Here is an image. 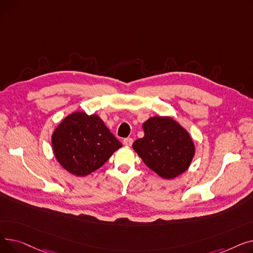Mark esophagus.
Here are the masks:
<instances>
[{"label": "esophagus", "instance_id": "esophagus-1", "mask_svg": "<svg viewBox=\"0 0 253 253\" xmlns=\"http://www.w3.org/2000/svg\"><path fill=\"white\" fill-rule=\"evenodd\" d=\"M132 143H133V139L132 138H125L123 140V144L126 145V147H131Z\"/></svg>", "mask_w": 253, "mask_h": 253}]
</instances>
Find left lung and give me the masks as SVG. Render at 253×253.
Wrapping results in <instances>:
<instances>
[{
    "mask_svg": "<svg viewBox=\"0 0 253 253\" xmlns=\"http://www.w3.org/2000/svg\"><path fill=\"white\" fill-rule=\"evenodd\" d=\"M142 129L144 136L132 148L150 169L164 179H173L189 169L196 148L187 129L168 116L149 118Z\"/></svg>",
    "mask_w": 253,
    "mask_h": 253,
    "instance_id": "1",
    "label": "left lung"
}]
</instances>
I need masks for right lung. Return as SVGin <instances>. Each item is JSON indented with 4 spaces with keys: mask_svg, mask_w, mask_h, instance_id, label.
Here are the masks:
<instances>
[{
    "mask_svg": "<svg viewBox=\"0 0 253 253\" xmlns=\"http://www.w3.org/2000/svg\"><path fill=\"white\" fill-rule=\"evenodd\" d=\"M51 142L57 162L79 177L100 168L122 147L99 116L84 112L66 116L53 131Z\"/></svg>",
    "mask_w": 253,
    "mask_h": 253,
    "instance_id": "right-lung-1",
    "label": "right lung"
}]
</instances>
